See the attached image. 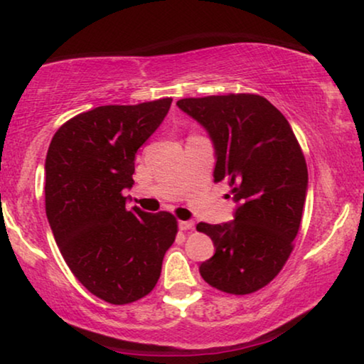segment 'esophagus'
Listing matches in <instances>:
<instances>
[{
	"label": "esophagus",
	"instance_id": "esophagus-1",
	"mask_svg": "<svg viewBox=\"0 0 364 364\" xmlns=\"http://www.w3.org/2000/svg\"><path fill=\"white\" fill-rule=\"evenodd\" d=\"M178 227H181V230H193V227H196V222H193V220H181V222H178Z\"/></svg>",
	"mask_w": 364,
	"mask_h": 364
}]
</instances>
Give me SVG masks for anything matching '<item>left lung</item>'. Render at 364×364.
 I'll return each mask as SVG.
<instances>
[{
    "mask_svg": "<svg viewBox=\"0 0 364 364\" xmlns=\"http://www.w3.org/2000/svg\"><path fill=\"white\" fill-rule=\"evenodd\" d=\"M182 112L205 129L215 182L237 203L233 220L198 223L215 253L198 267L208 285L247 295L265 287L290 257L308 192L306 162L285 116L255 94L188 97Z\"/></svg>",
    "mask_w": 364,
    "mask_h": 364,
    "instance_id": "1",
    "label": "left lung"
}]
</instances>
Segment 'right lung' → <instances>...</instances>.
Returning <instances> with one entry per match:
<instances>
[{"instance_id": "1", "label": "right lung", "mask_w": 364, "mask_h": 364, "mask_svg": "<svg viewBox=\"0 0 364 364\" xmlns=\"http://www.w3.org/2000/svg\"><path fill=\"white\" fill-rule=\"evenodd\" d=\"M172 99L101 106L73 117L49 144L46 215L74 277L92 295L126 305L152 291L177 220L127 208L137 149L157 131Z\"/></svg>"}]
</instances>
